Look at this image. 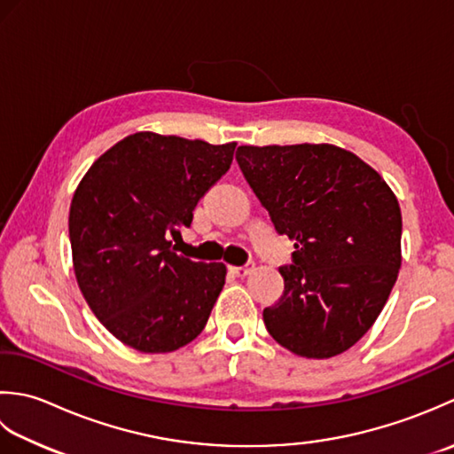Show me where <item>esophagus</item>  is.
Masks as SVG:
<instances>
[{"label":"esophagus","mask_w":454,"mask_h":454,"mask_svg":"<svg viewBox=\"0 0 454 454\" xmlns=\"http://www.w3.org/2000/svg\"><path fill=\"white\" fill-rule=\"evenodd\" d=\"M229 270L233 272L235 276H239V278H245V276H248V274H251V272L254 270V262L248 261V262L243 264V266H231Z\"/></svg>","instance_id":"obj_1"}]
</instances>
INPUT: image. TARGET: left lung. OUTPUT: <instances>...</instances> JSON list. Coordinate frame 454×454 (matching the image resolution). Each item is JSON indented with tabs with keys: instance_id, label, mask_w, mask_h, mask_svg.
<instances>
[{
	"instance_id": "8db88e82",
	"label": "left lung",
	"mask_w": 454,
	"mask_h": 454,
	"mask_svg": "<svg viewBox=\"0 0 454 454\" xmlns=\"http://www.w3.org/2000/svg\"><path fill=\"white\" fill-rule=\"evenodd\" d=\"M237 162L280 235L294 240L282 298L262 311L305 358L345 353L374 325L402 266V211L372 166L335 145H243Z\"/></svg>"
}]
</instances>
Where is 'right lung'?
I'll return each mask as SVG.
<instances>
[{
    "instance_id": "add662e5",
    "label": "right lung",
    "mask_w": 454,
    "mask_h": 454,
    "mask_svg": "<svg viewBox=\"0 0 454 454\" xmlns=\"http://www.w3.org/2000/svg\"><path fill=\"white\" fill-rule=\"evenodd\" d=\"M237 143L141 131L90 166L70 203L72 264L90 309L141 353H172L206 327L223 262H193L170 237L233 162Z\"/></svg>"
}]
</instances>
